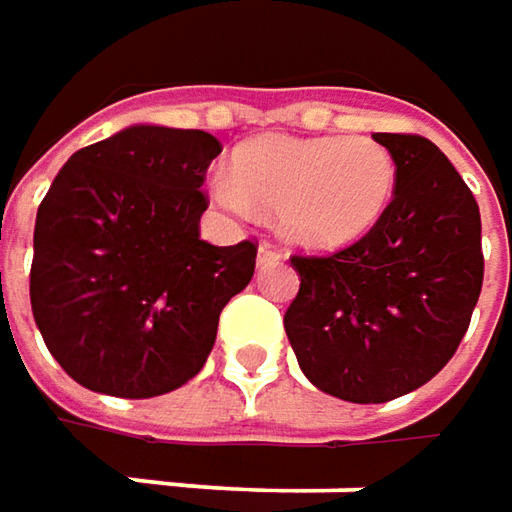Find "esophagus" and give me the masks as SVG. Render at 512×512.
Listing matches in <instances>:
<instances>
[{
	"label": "esophagus",
	"instance_id": "1",
	"mask_svg": "<svg viewBox=\"0 0 512 512\" xmlns=\"http://www.w3.org/2000/svg\"><path fill=\"white\" fill-rule=\"evenodd\" d=\"M285 259V253L279 250V247H273L270 242H262L259 245V265L267 267V265H279Z\"/></svg>",
	"mask_w": 512,
	"mask_h": 512
}]
</instances>
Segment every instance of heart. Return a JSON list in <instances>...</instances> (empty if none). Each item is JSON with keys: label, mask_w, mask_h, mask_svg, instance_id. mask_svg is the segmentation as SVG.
<instances>
[{"label": "heart", "mask_w": 512, "mask_h": 512, "mask_svg": "<svg viewBox=\"0 0 512 512\" xmlns=\"http://www.w3.org/2000/svg\"><path fill=\"white\" fill-rule=\"evenodd\" d=\"M210 187L233 213L276 210L296 245L342 247L390 205L396 162L370 136H265L236 150L233 170H219Z\"/></svg>", "instance_id": "obj_1"}]
</instances>
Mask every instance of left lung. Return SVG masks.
Wrapping results in <instances>:
<instances>
[{
	"instance_id": "left-lung-1",
	"label": "left lung",
	"mask_w": 512,
	"mask_h": 512,
	"mask_svg": "<svg viewBox=\"0 0 512 512\" xmlns=\"http://www.w3.org/2000/svg\"><path fill=\"white\" fill-rule=\"evenodd\" d=\"M396 187L379 222L325 256H290L285 313L305 376L336 399L382 404L427 384L459 350L484 279L482 216L459 170L416 133H373Z\"/></svg>"
}]
</instances>
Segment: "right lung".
Returning a JSON list of instances; mask_svg holds the SVG:
<instances>
[{"mask_svg": "<svg viewBox=\"0 0 512 512\" xmlns=\"http://www.w3.org/2000/svg\"><path fill=\"white\" fill-rule=\"evenodd\" d=\"M219 153L205 130L136 125L76 150L53 179L36 213L30 307L73 382L150 399L205 367L259 250L199 239Z\"/></svg>", "mask_w": 512, "mask_h": 512, "instance_id": "1", "label": "right lung"}]
</instances>
